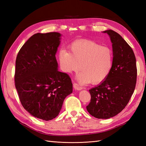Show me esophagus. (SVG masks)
I'll return each instance as SVG.
<instances>
[{
	"mask_svg": "<svg viewBox=\"0 0 146 146\" xmlns=\"http://www.w3.org/2000/svg\"><path fill=\"white\" fill-rule=\"evenodd\" d=\"M73 87L75 89L77 90H81L83 89V88L81 86H80L78 83H75L73 84Z\"/></svg>",
	"mask_w": 146,
	"mask_h": 146,
	"instance_id": "1",
	"label": "esophagus"
}]
</instances>
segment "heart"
I'll list each match as a JSON object with an SVG mask.
<instances>
[{"instance_id":"1","label":"heart","mask_w":146,"mask_h":146,"mask_svg":"<svg viewBox=\"0 0 146 146\" xmlns=\"http://www.w3.org/2000/svg\"><path fill=\"white\" fill-rule=\"evenodd\" d=\"M70 52L62 49L58 52V61L64 72L71 74L80 69V82L97 84L107 78L113 66V54L107 46L87 39H80L69 45Z\"/></svg>"}]
</instances>
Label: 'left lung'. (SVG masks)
<instances>
[{
  "instance_id": "obj_1",
  "label": "left lung",
  "mask_w": 146,
  "mask_h": 146,
  "mask_svg": "<svg viewBox=\"0 0 146 146\" xmlns=\"http://www.w3.org/2000/svg\"><path fill=\"white\" fill-rule=\"evenodd\" d=\"M112 43L113 66L100 85L90 90L91 100L86 110L97 119H107L119 113L131 99L137 80L134 52L119 34L112 30L104 31Z\"/></svg>"
}]
</instances>
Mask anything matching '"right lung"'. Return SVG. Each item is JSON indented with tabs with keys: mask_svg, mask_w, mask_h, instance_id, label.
<instances>
[{
	"mask_svg": "<svg viewBox=\"0 0 146 146\" xmlns=\"http://www.w3.org/2000/svg\"><path fill=\"white\" fill-rule=\"evenodd\" d=\"M61 36L35 34L22 46L15 61V86L22 105L46 121L58 115L64 98L73 92L69 75L58 70L55 54Z\"/></svg>",
	"mask_w": 146,
	"mask_h": 146,
	"instance_id": "right-lung-1",
	"label": "right lung"
}]
</instances>
